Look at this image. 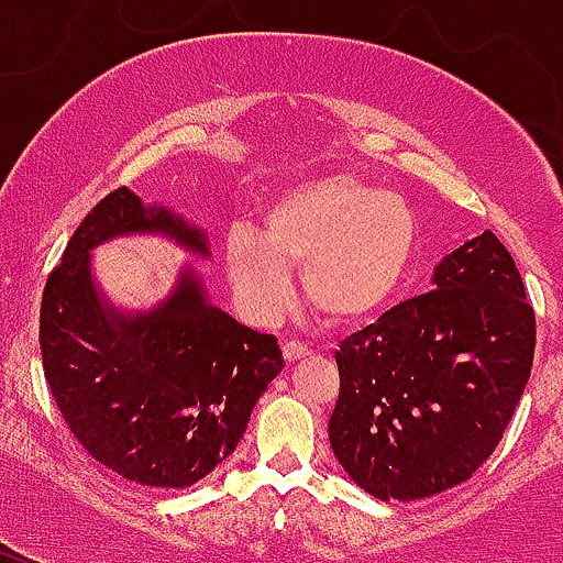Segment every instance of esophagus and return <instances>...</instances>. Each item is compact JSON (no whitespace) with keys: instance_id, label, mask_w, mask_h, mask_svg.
I'll return each instance as SVG.
<instances>
[{"instance_id":"1","label":"esophagus","mask_w":563,"mask_h":563,"mask_svg":"<svg viewBox=\"0 0 563 563\" xmlns=\"http://www.w3.org/2000/svg\"><path fill=\"white\" fill-rule=\"evenodd\" d=\"M308 354H310L308 345L294 343V340H286V343H283V356H286V362H297V360H302V356H308Z\"/></svg>"}]
</instances>
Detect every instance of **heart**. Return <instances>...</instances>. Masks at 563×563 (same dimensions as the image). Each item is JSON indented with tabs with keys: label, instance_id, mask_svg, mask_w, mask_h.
<instances>
[{
	"label": "heart",
	"instance_id": "1",
	"mask_svg": "<svg viewBox=\"0 0 563 563\" xmlns=\"http://www.w3.org/2000/svg\"><path fill=\"white\" fill-rule=\"evenodd\" d=\"M417 253V218L395 192L349 174L302 181L266 207L261 234L231 229L223 269L255 321L291 302L288 266H302V291L329 323L365 321L384 308Z\"/></svg>",
	"mask_w": 563,
	"mask_h": 563
}]
</instances>
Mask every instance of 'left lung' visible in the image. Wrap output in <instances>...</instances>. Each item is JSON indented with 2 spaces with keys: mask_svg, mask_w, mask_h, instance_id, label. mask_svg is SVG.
Segmentation results:
<instances>
[{
  "mask_svg": "<svg viewBox=\"0 0 563 563\" xmlns=\"http://www.w3.org/2000/svg\"><path fill=\"white\" fill-rule=\"evenodd\" d=\"M537 318L493 231L452 250L433 291L395 305L334 351L329 444L382 501H417L468 479L501 441L531 376Z\"/></svg>",
  "mask_w": 563,
  "mask_h": 563,
  "instance_id": "obj_1",
  "label": "left lung"
}]
</instances>
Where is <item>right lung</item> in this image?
<instances>
[{
    "mask_svg": "<svg viewBox=\"0 0 563 563\" xmlns=\"http://www.w3.org/2000/svg\"><path fill=\"white\" fill-rule=\"evenodd\" d=\"M133 234L166 236L209 258L207 231L174 209L144 203L128 187L108 192L45 283L43 371L89 455L135 485L179 490L236 450L255 402L283 371V351L275 334L209 302L192 266H181L155 308L111 305L92 272V250Z\"/></svg>",
    "mask_w": 563,
    "mask_h": 563,
    "instance_id": "right-lung-1",
    "label": "right lung"
}]
</instances>
